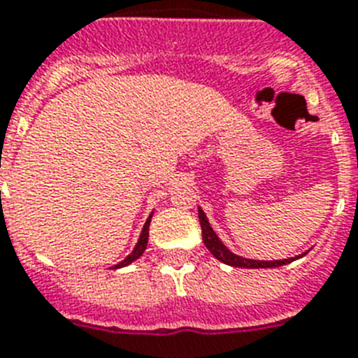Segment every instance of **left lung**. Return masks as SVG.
<instances>
[{
	"label": "left lung",
	"mask_w": 358,
	"mask_h": 358,
	"mask_svg": "<svg viewBox=\"0 0 358 358\" xmlns=\"http://www.w3.org/2000/svg\"><path fill=\"white\" fill-rule=\"evenodd\" d=\"M199 219L200 226H202V239H204L206 248L211 252V254L217 257L222 263L229 264V266H239V268H274V266H283V264L290 263L292 259H283V261H254V259H245V257H239V255L231 254L228 248H226L220 239L217 237V234L213 231V228L209 226L208 219L202 209H199Z\"/></svg>",
	"instance_id": "8db88e82"
}]
</instances>
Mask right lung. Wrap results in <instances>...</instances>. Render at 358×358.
<instances>
[{
  "instance_id": "1",
  "label": "right lung",
  "mask_w": 358,
  "mask_h": 358,
  "mask_svg": "<svg viewBox=\"0 0 358 358\" xmlns=\"http://www.w3.org/2000/svg\"><path fill=\"white\" fill-rule=\"evenodd\" d=\"M150 219H152V215H150L149 219H147V222H145L143 226V231H141V235H139V241L138 245H136V248L132 250V254L127 257L124 261H121L119 264H115V268H121V266H127V264H130L132 261H136L139 257V255L143 254L145 248H147V243H149V224H150Z\"/></svg>"
}]
</instances>
